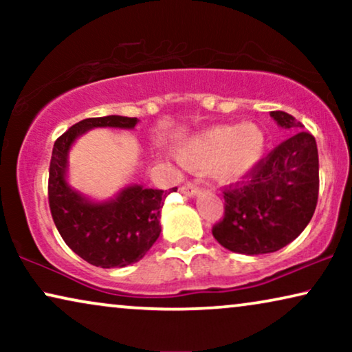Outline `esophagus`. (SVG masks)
I'll list each match as a JSON object with an SVG mask.
<instances>
[{"instance_id":"esophagus-1","label":"esophagus","mask_w":352,"mask_h":352,"mask_svg":"<svg viewBox=\"0 0 352 352\" xmlns=\"http://www.w3.org/2000/svg\"><path fill=\"white\" fill-rule=\"evenodd\" d=\"M181 190H182V194H186V195H195V194H199V186L197 184H194V182H187V184H184L181 187Z\"/></svg>"}]
</instances>
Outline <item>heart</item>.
Listing matches in <instances>:
<instances>
[{
  "label": "heart",
  "instance_id": "1",
  "mask_svg": "<svg viewBox=\"0 0 352 352\" xmlns=\"http://www.w3.org/2000/svg\"><path fill=\"white\" fill-rule=\"evenodd\" d=\"M264 153V134L254 124H219L205 129L181 147L189 168H208L223 182H235L254 170Z\"/></svg>",
  "mask_w": 352,
  "mask_h": 352
}]
</instances>
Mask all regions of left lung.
Masks as SVG:
<instances>
[{
  "instance_id": "1",
  "label": "left lung",
  "mask_w": 352,
  "mask_h": 352,
  "mask_svg": "<svg viewBox=\"0 0 352 352\" xmlns=\"http://www.w3.org/2000/svg\"><path fill=\"white\" fill-rule=\"evenodd\" d=\"M288 136L242 181L223 187L224 216L211 232L224 248L243 254L274 253L293 242L314 214L319 199V153L301 122L274 110Z\"/></svg>"
}]
</instances>
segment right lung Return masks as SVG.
Returning <instances> with one entry per match:
<instances>
[{
  "mask_svg": "<svg viewBox=\"0 0 352 352\" xmlns=\"http://www.w3.org/2000/svg\"><path fill=\"white\" fill-rule=\"evenodd\" d=\"M138 118L109 115L86 118L56 139L50 163L47 200L54 224L64 242L98 267H124L138 263L160 235V210L166 195L175 192L131 186L115 200L93 204L65 181L67 153L80 134L93 128H134Z\"/></svg>",
  "mask_w": 352,
  "mask_h": 352,
  "instance_id": "right-lung-1",
  "label": "right lung"
}]
</instances>
